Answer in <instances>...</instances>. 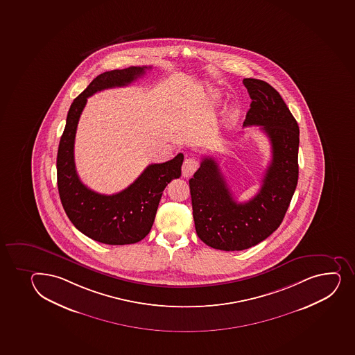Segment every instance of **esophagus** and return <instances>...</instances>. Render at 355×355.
<instances>
[{"mask_svg": "<svg viewBox=\"0 0 355 355\" xmlns=\"http://www.w3.org/2000/svg\"><path fill=\"white\" fill-rule=\"evenodd\" d=\"M198 166H199V163L196 158H187L182 166V173L185 178H189L193 175L194 172L197 171Z\"/></svg>", "mask_w": 355, "mask_h": 355, "instance_id": "obj_1", "label": "esophagus"}]
</instances>
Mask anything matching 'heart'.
<instances>
[{
	"label": "heart",
	"instance_id": "obj_1",
	"mask_svg": "<svg viewBox=\"0 0 355 355\" xmlns=\"http://www.w3.org/2000/svg\"><path fill=\"white\" fill-rule=\"evenodd\" d=\"M235 113H236V112H234V110H233V112H230V117H234L235 116Z\"/></svg>",
	"mask_w": 355,
	"mask_h": 355
}]
</instances>
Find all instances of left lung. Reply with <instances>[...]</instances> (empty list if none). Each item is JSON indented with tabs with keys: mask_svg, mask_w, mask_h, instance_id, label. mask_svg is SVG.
Instances as JSON below:
<instances>
[{
	"mask_svg": "<svg viewBox=\"0 0 355 355\" xmlns=\"http://www.w3.org/2000/svg\"><path fill=\"white\" fill-rule=\"evenodd\" d=\"M243 85L252 99L243 127L260 125L271 143L272 157L260 191L250 200L238 202L212 157L202 158L189 182L198 236L226 252L250 248L272 234L284 219L298 182L297 121L268 83L245 78Z\"/></svg>",
	"mask_w": 355,
	"mask_h": 355,
	"instance_id": "left-lung-1",
	"label": "left lung"
}]
</instances>
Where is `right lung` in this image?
<instances>
[{
  "instance_id": "1",
  "label": "right lung",
  "mask_w": 355,
  "mask_h": 355,
  "mask_svg": "<svg viewBox=\"0 0 355 355\" xmlns=\"http://www.w3.org/2000/svg\"><path fill=\"white\" fill-rule=\"evenodd\" d=\"M151 66H132L101 73L78 95L67 113L57 155L59 197L66 214L77 230L106 245H132L149 234L165 187L180 178L184 155L171 161L150 164L139 178L119 193L106 196L83 184L74 163V139L87 98L107 88L132 84Z\"/></svg>"
}]
</instances>
